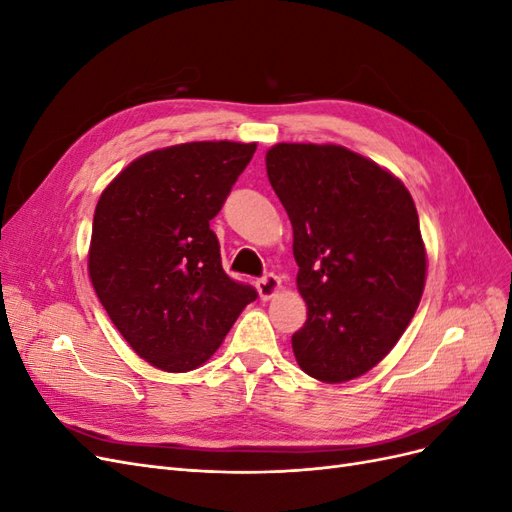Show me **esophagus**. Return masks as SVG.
Listing matches in <instances>:
<instances>
[{"label":"esophagus","instance_id":"1","mask_svg":"<svg viewBox=\"0 0 512 512\" xmlns=\"http://www.w3.org/2000/svg\"><path fill=\"white\" fill-rule=\"evenodd\" d=\"M256 288H258L260 299H262V301H269V299L273 297V294L280 292L282 280H280V277H277L275 273H267V275H262L260 280L256 282Z\"/></svg>","mask_w":512,"mask_h":512}]
</instances>
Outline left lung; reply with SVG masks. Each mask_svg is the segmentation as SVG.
I'll list each match as a JSON object with an SVG mask.
<instances>
[{
  "label": "left lung",
  "instance_id": "1",
  "mask_svg": "<svg viewBox=\"0 0 512 512\" xmlns=\"http://www.w3.org/2000/svg\"><path fill=\"white\" fill-rule=\"evenodd\" d=\"M267 175L292 224L307 320L299 367L339 384L376 367L423 297L427 256L406 185L342 145L280 143Z\"/></svg>",
  "mask_w": 512,
  "mask_h": 512
}]
</instances>
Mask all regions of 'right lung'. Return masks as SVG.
<instances>
[{
  "label": "right lung",
  "instance_id": "right-lung-1",
  "mask_svg": "<svg viewBox=\"0 0 512 512\" xmlns=\"http://www.w3.org/2000/svg\"><path fill=\"white\" fill-rule=\"evenodd\" d=\"M256 143L200 141L134 160L102 192L89 277L108 318L153 367L190 371L211 359L258 294L222 269L209 222Z\"/></svg>",
  "mask_w": 512,
  "mask_h": 512
}]
</instances>
